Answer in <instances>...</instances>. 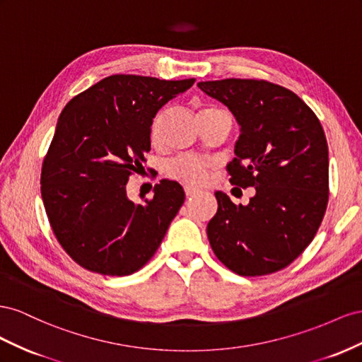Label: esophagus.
Returning a JSON list of instances; mask_svg holds the SVG:
<instances>
[{
	"label": "esophagus",
	"instance_id": "34e87169",
	"mask_svg": "<svg viewBox=\"0 0 362 362\" xmlns=\"http://www.w3.org/2000/svg\"><path fill=\"white\" fill-rule=\"evenodd\" d=\"M197 192H199V189L189 187V185H187V187H185V194H187V197H192V195H195Z\"/></svg>",
	"mask_w": 362,
	"mask_h": 362
}]
</instances>
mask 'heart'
Here are the masks:
<instances>
[{
  "label": "heart",
  "instance_id": "heart-1",
  "mask_svg": "<svg viewBox=\"0 0 362 362\" xmlns=\"http://www.w3.org/2000/svg\"><path fill=\"white\" fill-rule=\"evenodd\" d=\"M211 110H220L215 107H208L202 110L211 112ZM151 141L153 144H158L160 141V118L158 117L151 124ZM214 167V162L209 159H204L195 154H180V156L174 158L167 165V174L168 177L179 180L188 185H202L208 180L209 170Z\"/></svg>",
  "mask_w": 362,
  "mask_h": 362
}]
</instances>
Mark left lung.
I'll list each match as a JSON object with an SVG mask.
<instances>
[{"instance_id":"8db88e82","label":"left lung","mask_w":362,"mask_h":362,"mask_svg":"<svg viewBox=\"0 0 362 362\" xmlns=\"http://www.w3.org/2000/svg\"><path fill=\"white\" fill-rule=\"evenodd\" d=\"M241 126L232 185L255 187L247 206L215 192L208 224L215 256L240 276H264L290 265L311 244L329 200V153L322 124L293 90L267 80L200 81Z\"/></svg>"}]
</instances>
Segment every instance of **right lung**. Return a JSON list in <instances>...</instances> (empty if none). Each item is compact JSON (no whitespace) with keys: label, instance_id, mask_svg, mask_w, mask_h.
Here are the masks:
<instances>
[{"label":"right lung","instance_id":"add662e5","mask_svg":"<svg viewBox=\"0 0 362 362\" xmlns=\"http://www.w3.org/2000/svg\"><path fill=\"white\" fill-rule=\"evenodd\" d=\"M194 81L115 74L62 110L42 162L40 194L59 244L80 267L127 276L156 253L185 202L183 188L160 180L153 199L135 203L126 185L146 162L153 118Z\"/></svg>","mask_w":362,"mask_h":362}]
</instances>
